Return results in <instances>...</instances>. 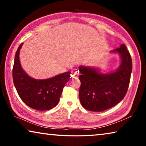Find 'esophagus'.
<instances>
[{
  "instance_id": "esophagus-1",
  "label": "esophagus",
  "mask_w": 146,
  "mask_h": 146,
  "mask_svg": "<svg viewBox=\"0 0 146 146\" xmlns=\"http://www.w3.org/2000/svg\"><path fill=\"white\" fill-rule=\"evenodd\" d=\"M71 76H73V77H77V76L79 75L78 70H76V69H75V70H73L72 71H71Z\"/></svg>"
}]
</instances>
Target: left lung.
Listing matches in <instances>:
<instances>
[{
  "label": "left lung",
  "instance_id": "1",
  "mask_svg": "<svg viewBox=\"0 0 146 146\" xmlns=\"http://www.w3.org/2000/svg\"><path fill=\"white\" fill-rule=\"evenodd\" d=\"M111 52L120 56L121 64L115 71L104 74L95 68L79 67V98L86 110L103 111L119 103L127 93L132 71L129 52L123 44Z\"/></svg>",
  "mask_w": 146,
  "mask_h": 146
}]
</instances>
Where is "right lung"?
<instances>
[{"label": "right lung", "instance_id": "add662e5", "mask_svg": "<svg viewBox=\"0 0 146 146\" xmlns=\"http://www.w3.org/2000/svg\"><path fill=\"white\" fill-rule=\"evenodd\" d=\"M17 49L13 68V80L20 98L31 108L39 111L51 110L58 104L63 88L70 78V71L52 78L38 80L31 78L22 68Z\"/></svg>", "mask_w": 146, "mask_h": 146}]
</instances>
